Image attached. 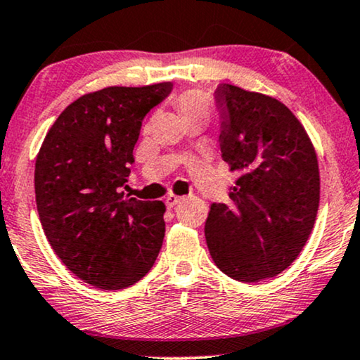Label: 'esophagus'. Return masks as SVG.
Returning a JSON list of instances; mask_svg holds the SVG:
<instances>
[{
    "mask_svg": "<svg viewBox=\"0 0 360 360\" xmlns=\"http://www.w3.org/2000/svg\"><path fill=\"white\" fill-rule=\"evenodd\" d=\"M181 200H183V198H181V195L169 194V195H167V198H166L165 202H166V205H167V209H172V207H174L176 204H179Z\"/></svg>",
    "mask_w": 360,
    "mask_h": 360,
    "instance_id": "esophagus-1",
    "label": "esophagus"
}]
</instances>
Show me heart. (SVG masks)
I'll list each match as a JSON object with an SVG mask.
<instances>
[{
	"instance_id": "b5f03b06",
	"label": "heart",
	"mask_w": 360,
	"mask_h": 360,
	"mask_svg": "<svg viewBox=\"0 0 360 360\" xmlns=\"http://www.w3.org/2000/svg\"><path fill=\"white\" fill-rule=\"evenodd\" d=\"M172 103L186 123H205L212 115V102H210L207 94L200 92V90H184V92L176 95Z\"/></svg>"
}]
</instances>
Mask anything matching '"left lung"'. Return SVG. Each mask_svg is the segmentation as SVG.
<instances>
[{
  "label": "left lung",
  "mask_w": 360,
  "mask_h": 360,
  "mask_svg": "<svg viewBox=\"0 0 360 360\" xmlns=\"http://www.w3.org/2000/svg\"><path fill=\"white\" fill-rule=\"evenodd\" d=\"M220 150L238 172L229 204L210 205L205 242L215 265L243 283L286 270L319 207L316 150L295 113L270 95L220 84Z\"/></svg>",
  "instance_id": "obj_1"
}]
</instances>
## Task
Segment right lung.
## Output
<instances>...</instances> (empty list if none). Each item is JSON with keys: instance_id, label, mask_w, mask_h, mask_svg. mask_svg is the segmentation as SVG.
Segmentation results:
<instances>
[{"instance_id": "obj_1", "label": "right lung", "mask_w": 360, "mask_h": 360, "mask_svg": "<svg viewBox=\"0 0 360 360\" xmlns=\"http://www.w3.org/2000/svg\"><path fill=\"white\" fill-rule=\"evenodd\" d=\"M171 82L105 87L59 115L36 158L41 225L62 263L100 290H123L155 265L165 238L166 205L128 199L120 188L141 120L171 92Z\"/></svg>"}]
</instances>
